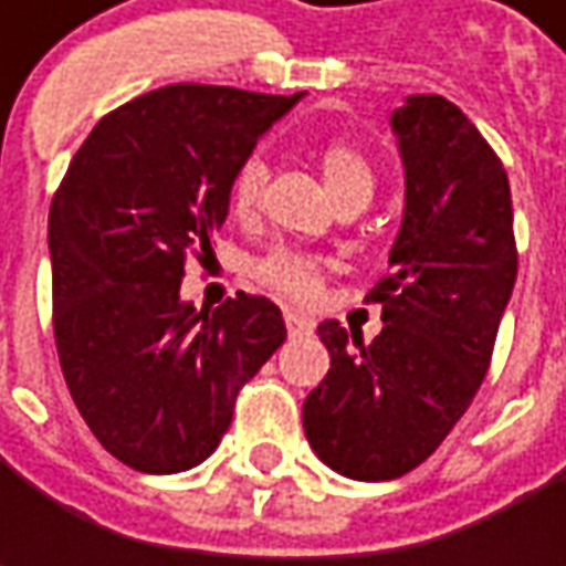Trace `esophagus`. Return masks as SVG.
Returning <instances> with one entry per match:
<instances>
[{"instance_id": "obj_1", "label": "esophagus", "mask_w": 566, "mask_h": 566, "mask_svg": "<svg viewBox=\"0 0 566 566\" xmlns=\"http://www.w3.org/2000/svg\"><path fill=\"white\" fill-rule=\"evenodd\" d=\"M312 321L302 315H295V312H286V331H290V337H305V334H312Z\"/></svg>"}]
</instances>
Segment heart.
Wrapping results in <instances>:
<instances>
[{
	"mask_svg": "<svg viewBox=\"0 0 566 566\" xmlns=\"http://www.w3.org/2000/svg\"><path fill=\"white\" fill-rule=\"evenodd\" d=\"M315 164L324 176L327 191L337 198V205H368L371 201V195L378 188V169H375L371 154L361 144L349 142V138H331V142L317 144ZM268 182H271V169L261 157H245L232 169L229 210L235 220L251 223L261 213ZM251 273L261 286H268L295 305H312L324 290L327 261L321 254H312V251L283 245V249H273L264 258H258Z\"/></svg>",
	"mask_w": 566,
	"mask_h": 566,
	"instance_id": "heart-1",
	"label": "heart"
}]
</instances>
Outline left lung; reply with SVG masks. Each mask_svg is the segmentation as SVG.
Instances as JSON below:
<instances>
[{
    "mask_svg": "<svg viewBox=\"0 0 566 566\" xmlns=\"http://www.w3.org/2000/svg\"><path fill=\"white\" fill-rule=\"evenodd\" d=\"M394 132L406 213L390 271L365 295L384 327L361 343L324 321L331 371L302 406L317 457L359 482L400 479L441 447L485 380L516 280L507 169L467 113L419 94Z\"/></svg>",
    "mask_w": 566,
    "mask_h": 566,
    "instance_id": "left-lung-1",
    "label": "left lung"
}]
</instances>
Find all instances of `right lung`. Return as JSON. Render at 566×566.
<instances>
[{
  "label": "right lung",
  "mask_w": 566,
  "mask_h": 566,
  "mask_svg": "<svg viewBox=\"0 0 566 566\" xmlns=\"http://www.w3.org/2000/svg\"><path fill=\"white\" fill-rule=\"evenodd\" d=\"M295 99L191 81L150 91L94 125L55 188V353L81 419L125 467L169 475L207 460L286 339L264 295L205 315L179 286L188 258H213L232 169Z\"/></svg>",
  "instance_id": "add662e5"
}]
</instances>
